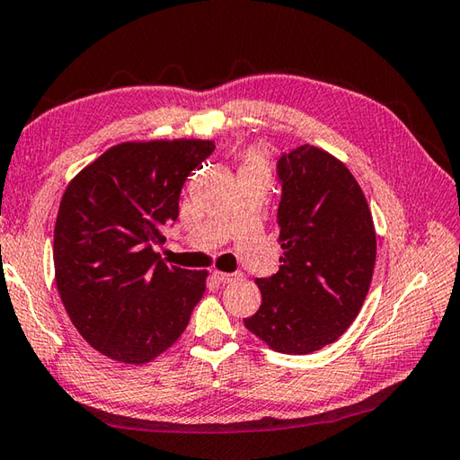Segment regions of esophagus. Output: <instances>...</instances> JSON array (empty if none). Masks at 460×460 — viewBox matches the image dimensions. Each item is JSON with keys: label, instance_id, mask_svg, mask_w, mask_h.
<instances>
[{"label": "esophagus", "instance_id": "esophagus-1", "mask_svg": "<svg viewBox=\"0 0 460 460\" xmlns=\"http://www.w3.org/2000/svg\"><path fill=\"white\" fill-rule=\"evenodd\" d=\"M214 278H217L220 284H230V282H234V279H240L242 274H226V271H214Z\"/></svg>", "mask_w": 460, "mask_h": 460}]
</instances>
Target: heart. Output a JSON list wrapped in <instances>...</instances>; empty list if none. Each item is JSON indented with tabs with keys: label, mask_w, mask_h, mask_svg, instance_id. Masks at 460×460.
Masks as SVG:
<instances>
[{
	"label": "heart",
	"mask_w": 460,
	"mask_h": 460,
	"mask_svg": "<svg viewBox=\"0 0 460 460\" xmlns=\"http://www.w3.org/2000/svg\"><path fill=\"white\" fill-rule=\"evenodd\" d=\"M240 178H261V181H268L270 176V166L266 156L258 151H250L243 155L238 166Z\"/></svg>",
	"instance_id": "obj_1"
}]
</instances>
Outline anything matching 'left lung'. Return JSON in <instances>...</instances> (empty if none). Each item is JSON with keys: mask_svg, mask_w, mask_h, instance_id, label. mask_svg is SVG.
Masks as SVG:
<instances>
[{"mask_svg": "<svg viewBox=\"0 0 460 460\" xmlns=\"http://www.w3.org/2000/svg\"><path fill=\"white\" fill-rule=\"evenodd\" d=\"M279 270L258 278L261 305L243 325L279 353L333 343L369 292L377 240L371 210L349 168L302 145L278 161Z\"/></svg>", "mask_w": 460, "mask_h": 460, "instance_id": "1", "label": "left lung"}]
</instances>
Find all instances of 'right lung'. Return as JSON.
Wrapping results in <instances>:
<instances>
[{"label":"right lung","mask_w":460,"mask_h":460,"mask_svg":"<svg viewBox=\"0 0 460 460\" xmlns=\"http://www.w3.org/2000/svg\"><path fill=\"white\" fill-rule=\"evenodd\" d=\"M212 140L120 143L69 182L53 236L55 282L73 325L107 358L143 365L189 325L206 271L166 266L156 243Z\"/></svg>","instance_id":"right-lung-1"}]
</instances>
